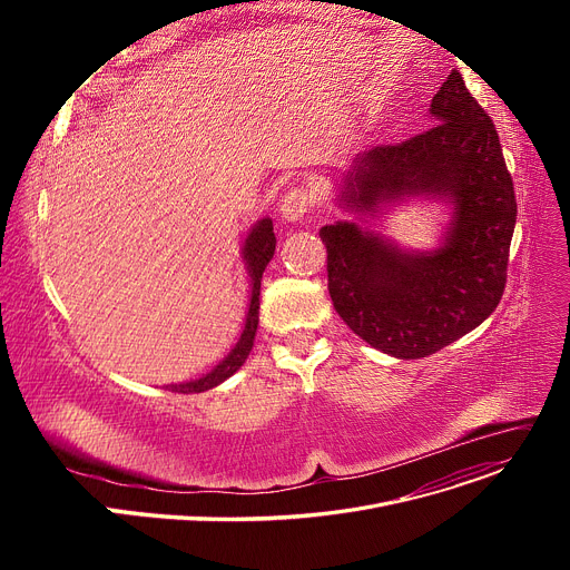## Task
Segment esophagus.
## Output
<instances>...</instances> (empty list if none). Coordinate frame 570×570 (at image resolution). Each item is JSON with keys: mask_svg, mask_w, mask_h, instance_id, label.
Here are the masks:
<instances>
[{"mask_svg": "<svg viewBox=\"0 0 570 570\" xmlns=\"http://www.w3.org/2000/svg\"><path fill=\"white\" fill-rule=\"evenodd\" d=\"M309 205H312V200H309V196H307L305 189H291V191L282 198V203H279V215H282V219L288 222V224L303 222L305 215L309 213Z\"/></svg>", "mask_w": 570, "mask_h": 570, "instance_id": "1", "label": "esophagus"}]
</instances>
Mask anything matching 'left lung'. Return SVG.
<instances>
[{"label":"left lung","instance_id":"obj_1","mask_svg":"<svg viewBox=\"0 0 570 570\" xmlns=\"http://www.w3.org/2000/svg\"><path fill=\"white\" fill-rule=\"evenodd\" d=\"M430 127L357 153L342 168L327 249L337 314L370 346L415 361L458 342L499 305L518 203L499 134L458 71L430 104ZM413 202L446 215L438 245L406 250L364 224Z\"/></svg>","mask_w":570,"mask_h":570}]
</instances>
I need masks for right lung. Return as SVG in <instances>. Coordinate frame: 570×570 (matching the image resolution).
<instances>
[{"label": "right lung", "instance_id": "1", "mask_svg": "<svg viewBox=\"0 0 570 570\" xmlns=\"http://www.w3.org/2000/svg\"><path fill=\"white\" fill-rule=\"evenodd\" d=\"M275 247H277V239L273 233V219L263 217L247 230V237L243 239V249H239V256H243L245 269L249 275V305H247L245 327H243V333H239L237 344L228 351L224 361H219V365H215L207 374L191 379V381H183V383H170V385H166V391L185 393V395L213 391V387H217L219 383L230 379L239 367L245 365V361L254 348V340H256V331H258L261 279H263L267 263L275 256Z\"/></svg>", "mask_w": 570, "mask_h": 570}]
</instances>
